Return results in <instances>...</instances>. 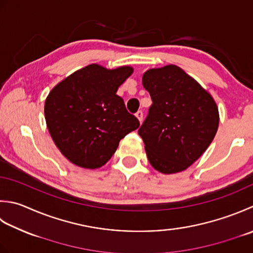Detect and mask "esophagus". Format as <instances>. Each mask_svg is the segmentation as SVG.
<instances>
[{
  "label": "esophagus",
  "instance_id": "esophagus-1",
  "mask_svg": "<svg viewBox=\"0 0 253 253\" xmlns=\"http://www.w3.org/2000/svg\"><path fill=\"white\" fill-rule=\"evenodd\" d=\"M136 117L138 118V121H139L140 123L142 122V117H143V113L141 112V111H138L137 113H136Z\"/></svg>",
  "mask_w": 253,
  "mask_h": 253
}]
</instances>
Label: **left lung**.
Instances as JSON below:
<instances>
[{
    "mask_svg": "<svg viewBox=\"0 0 253 253\" xmlns=\"http://www.w3.org/2000/svg\"><path fill=\"white\" fill-rule=\"evenodd\" d=\"M152 105L138 130L150 165L163 174L186 170L209 148L219 113L211 94L175 64L142 76Z\"/></svg>",
    "mask_w": 253,
    "mask_h": 253,
    "instance_id": "8db88e82",
    "label": "left lung"
}]
</instances>
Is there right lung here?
<instances>
[{
    "label": "right lung",
    "mask_w": 253,
    "mask_h": 253,
    "mask_svg": "<svg viewBox=\"0 0 253 253\" xmlns=\"http://www.w3.org/2000/svg\"><path fill=\"white\" fill-rule=\"evenodd\" d=\"M133 69L92 63L63 79L44 102L47 128L58 149L73 165L98 169L121 139L139 127L116 92Z\"/></svg>",
    "instance_id": "obj_1"
}]
</instances>
